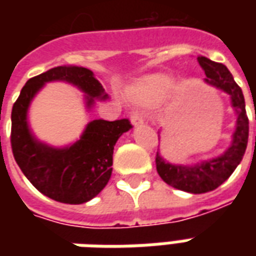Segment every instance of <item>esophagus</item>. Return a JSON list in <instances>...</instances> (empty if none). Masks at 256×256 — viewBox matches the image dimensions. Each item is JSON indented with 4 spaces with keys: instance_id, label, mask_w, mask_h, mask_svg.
Segmentation results:
<instances>
[{
    "instance_id": "obj_1",
    "label": "esophagus",
    "mask_w": 256,
    "mask_h": 256,
    "mask_svg": "<svg viewBox=\"0 0 256 256\" xmlns=\"http://www.w3.org/2000/svg\"><path fill=\"white\" fill-rule=\"evenodd\" d=\"M130 120H132V124H133V126H138V124H142V123H144V119H142V116L140 115L138 112H134L133 115H132V118H130Z\"/></svg>"
}]
</instances>
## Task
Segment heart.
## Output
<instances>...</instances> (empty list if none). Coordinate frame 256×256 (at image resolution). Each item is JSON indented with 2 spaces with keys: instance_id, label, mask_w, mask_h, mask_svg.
Returning a JSON list of instances; mask_svg holds the SVG:
<instances>
[{
  "instance_id": "1",
  "label": "heart",
  "mask_w": 256,
  "mask_h": 256,
  "mask_svg": "<svg viewBox=\"0 0 256 256\" xmlns=\"http://www.w3.org/2000/svg\"><path fill=\"white\" fill-rule=\"evenodd\" d=\"M172 89V79L164 74H155L140 79L128 90V97L137 104L152 106L166 98Z\"/></svg>"
}]
</instances>
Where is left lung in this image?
<instances>
[{
    "label": "left lung",
    "mask_w": 256,
    "mask_h": 256,
    "mask_svg": "<svg viewBox=\"0 0 256 256\" xmlns=\"http://www.w3.org/2000/svg\"><path fill=\"white\" fill-rule=\"evenodd\" d=\"M198 62L206 74L204 82L230 96L232 106L236 112V128L225 152L207 160L192 164H172L158 152L156 170L162 180L172 188L189 193L210 192L225 182L240 164L248 142V118L240 86L224 64L215 63L204 56H198Z\"/></svg>",
    "instance_id": "8db88e82"
}]
</instances>
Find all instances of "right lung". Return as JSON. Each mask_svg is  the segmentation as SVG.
<instances>
[{
  "label": "right lung",
  "mask_w": 256,
  "mask_h": 256,
  "mask_svg": "<svg viewBox=\"0 0 256 256\" xmlns=\"http://www.w3.org/2000/svg\"><path fill=\"white\" fill-rule=\"evenodd\" d=\"M48 82H67L78 88L84 93L88 111L96 100H108L102 84L88 68L60 66L28 79L12 108L10 144L14 160L27 180L48 198L60 203H86L106 188L112 174L114 146L132 124L128 119H94L74 144L52 146L42 142L31 132L28 108Z\"/></svg>",
  "instance_id": "right-lung-1"
}]
</instances>
